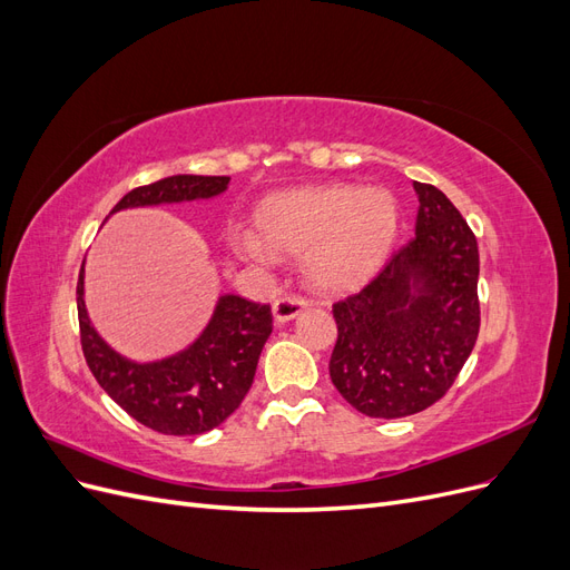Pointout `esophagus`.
Instances as JSON below:
<instances>
[{"label": "esophagus", "instance_id": "1", "mask_svg": "<svg viewBox=\"0 0 570 570\" xmlns=\"http://www.w3.org/2000/svg\"><path fill=\"white\" fill-rule=\"evenodd\" d=\"M304 306H306V302L297 295H281L278 299L273 302V316L278 323H287V321L295 318Z\"/></svg>", "mask_w": 570, "mask_h": 570}]
</instances>
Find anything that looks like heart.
Returning a JSON list of instances; mask_svg holds the SVG:
<instances>
[{"label":"heart","instance_id":"heart-1","mask_svg":"<svg viewBox=\"0 0 570 570\" xmlns=\"http://www.w3.org/2000/svg\"><path fill=\"white\" fill-rule=\"evenodd\" d=\"M256 235L235 230L230 243L249 262L273 252H304L306 271L323 287H350L383 262L396 233V204L381 187L316 185L266 197L254 214Z\"/></svg>","mask_w":570,"mask_h":570}]
</instances>
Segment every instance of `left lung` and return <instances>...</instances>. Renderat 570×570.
<instances>
[{"label": "left lung", "instance_id": "obj_1", "mask_svg": "<svg viewBox=\"0 0 570 570\" xmlns=\"http://www.w3.org/2000/svg\"><path fill=\"white\" fill-rule=\"evenodd\" d=\"M413 187L416 235L333 304V385L371 419L411 416L442 400L480 331L475 235L442 189Z\"/></svg>", "mask_w": 570, "mask_h": 570}]
</instances>
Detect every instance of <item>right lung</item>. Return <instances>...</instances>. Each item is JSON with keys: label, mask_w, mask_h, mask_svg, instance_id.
Returning <instances> with one entry per match:
<instances>
[{"label": "right lung", "mask_w": 570, "mask_h": 570, "mask_svg": "<svg viewBox=\"0 0 570 570\" xmlns=\"http://www.w3.org/2000/svg\"><path fill=\"white\" fill-rule=\"evenodd\" d=\"M228 183V176H170L130 189L111 214L130 206L216 197ZM76 295L82 354L97 383L128 416L164 435H199L226 421L249 392L258 356L273 331L268 304L226 295L218 299L206 331L185 352L154 364H132L90 325L82 268Z\"/></svg>", "instance_id": "1"}]
</instances>
